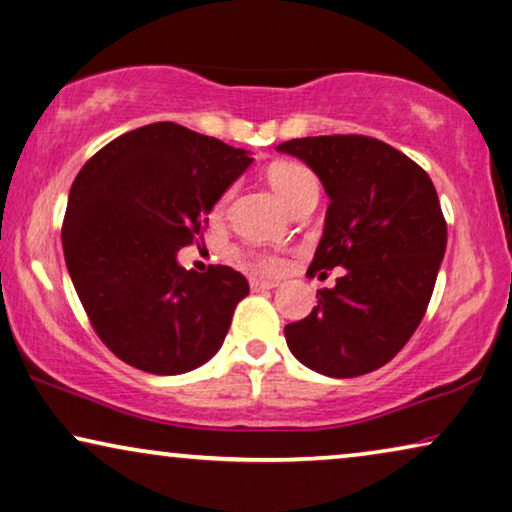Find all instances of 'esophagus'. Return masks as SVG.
Masks as SVG:
<instances>
[{"mask_svg":"<svg viewBox=\"0 0 512 512\" xmlns=\"http://www.w3.org/2000/svg\"><path fill=\"white\" fill-rule=\"evenodd\" d=\"M249 286H251V291H270V288L277 286V281H272V279H256V277H251V279H249Z\"/></svg>","mask_w":512,"mask_h":512,"instance_id":"1","label":"esophagus"}]
</instances>
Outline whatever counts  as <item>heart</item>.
<instances>
[{"instance_id": "b5f03b06", "label": "heart", "mask_w": 512, "mask_h": 512, "mask_svg": "<svg viewBox=\"0 0 512 512\" xmlns=\"http://www.w3.org/2000/svg\"><path fill=\"white\" fill-rule=\"evenodd\" d=\"M270 184L274 187V191L284 198V203L288 207H293L300 201V198H305L309 194H318L316 175L302 164L272 166ZM226 201H228V196L221 198L217 210H224ZM249 256H251V261L256 263V268H261L263 272H279L281 268H284V258H281L279 254H272V251H254V254H249Z\"/></svg>"}]
</instances>
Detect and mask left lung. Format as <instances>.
Masks as SVG:
<instances>
[{
	"label": "left lung",
	"instance_id": "8db88e82",
	"mask_svg": "<svg viewBox=\"0 0 512 512\" xmlns=\"http://www.w3.org/2000/svg\"><path fill=\"white\" fill-rule=\"evenodd\" d=\"M277 150L305 161L330 196L309 272L344 268L307 318L286 325V344L332 379L374 372L402 351L432 298L448 240L434 184L404 152L358 133Z\"/></svg>",
	"mask_w": 512,
	"mask_h": 512
}]
</instances>
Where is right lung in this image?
<instances>
[{"mask_svg":"<svg viewBox=\"0 0 512 512\" xmlns=\"http://www.w3.org/2000/svg\"><path fill=\"white\" fill-rule=\"evenodd\" d=\"M251 164L244 150L175 122L110 140L80 168L62 224L66 268L103 344L150 374H184L224 344L249 293L228 265L184 270L205 214Z\"/></svg>","mask_w":512,"mask_h":512,"instance_id":"add662e5","label":"right lung"}]
</instances>
